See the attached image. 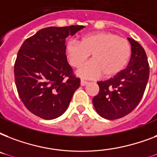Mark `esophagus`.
Here are the masks:
<instances>
[{"instance_id":"esophagus-1","label":"esophagus","mask_w":157,"mask_h":157,"mask_svg":"<svg viewBox=\"0 0 157 157\" xmlns=\"http://www.w3.org/2000/svg\"><path fill=\"white\" fill-rule=\"evenodd\" d=\"M88 84V81H85V80H81V85L82 86H86V85H87Z\"/></svg>"}]
</instances>
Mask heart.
<instances>
[{
  "label": "heart",
  "instance_id": "1",
  "mask_svg": "<svg viewBox=\"0 0 157 157\" xmlns=\"http://www.w3.org/2000/svg\"><path fill=\"white\" fill-rule=\"evenodd\" d=\"M65 54L69 63L79 67L90 54L91 60L77 71L82 78L113 77L124 68L131 55V46L126 39L114 33L98 32L89 33L79 41L71 40L65 45Z\"/></svg>",
  "mask_w": 157,
  "mask_h": 157
}]
</instances>
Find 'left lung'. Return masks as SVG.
<instances>
[{"mask_svg":"<svg viewBox=\"0 0 157 157\" xmlns=\"http://www.w3.org/2000/svg\"><path fill=\"white\" fill-rule=\"evenodd\" d=\"M131 57L126 68L107 81L97 82L99 92L93 104L99 116L116 120L126 116L138 106L148 81L150 67L145 50L139 42L128 39Z\"/></svg>","mask_w":157,"mask_h":157,"instance_id":"obj_1","label":"left lung"}]
</instances>
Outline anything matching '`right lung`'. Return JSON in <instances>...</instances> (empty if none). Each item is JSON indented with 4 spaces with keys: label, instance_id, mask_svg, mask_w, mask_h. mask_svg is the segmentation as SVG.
I'll list each match as a JSON object with an SVG mask.
<instances>
[{
    "label": "right lung",
    "instance_id": "right-lung-1",
    "mask_svg": "<svg viewBox=\"0 0 157 157\" xmlns=\"http://www.w3.org/2000/svg\"><path fill=\"white\" fill-rule=\"evenodd\" d=\"M83 28H43L18 50L13 68L18 96L28 111L42 119L63 114L81 85L67 60L65 39Z\"/></svg>",
    "mask_w": 157,
    "mask_h": 157
}]
</instances>
